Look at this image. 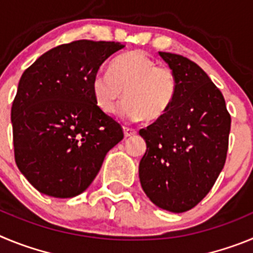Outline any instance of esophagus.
<instances>
[{
	"instance_id": "esophagus-1",
	"label": "esophagus",
	"mask_w": 253,
	"mask_h": 253,
	"mask_svg": "<svg viewBox=\"0 0 253 253\" xmlns=\"http://www.w3.org/2000/svg\"><path fill=\"white\" fill-rule=\"evenodd\" d=\"M134 134H137V130H135V129L128 128V126H124V135H125V138L131 137V135H134Z\"/></svg>"
}]
</instances>
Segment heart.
Listing matches in <instances>:
<instances>
[{"label":"heart","mask_w":253,"mask_h":253,"mask_svg":"<svg viewBox=\"0 0 253 253\" xmlns=\"http://www.w3.org/2000/svg\"><path fill=\"white\" fill-rule=\"evenodd\" d=\"M93 100L101 113L110 115L120 99L119 115L126 120H157L169 110L177 92V78L167 64L142 50L116 57L109 72H97L91 82Z\"/></svg>","instance_id":"b5f03b06"}]
</instances>
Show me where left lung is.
<instances>
[{
  "label": "left lung",
  "mask_w": 253,
  "mask_h": 253,
  "mask_svg": "<svg viewBox=\"0 0 253 253\" xmlns=\"http://www.w3.org/2000/svg\"><path fill=\"white\" fill-rule=\"evenodd\" d=\"M160 55L175 72L177 92L169 110L139 130L147 143L139 178L153 204L182 213L202 202L224 167L231 115L222 92L195 62Z\"/></svg>",
  "instance_id": "obj_1"
}]
</instances>
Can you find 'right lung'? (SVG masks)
I'll return each mask as SVG.
<instances>
[{
    "label": "right lung",
    "instance_id": "add662e5",
    "mask_svg": "<svg viewBox=\"0 0 253 253\" xmlns=\"http://www.w3.org/2000/svg\"><path fill=\"white\" fill-rule=\"evenodd\" d=\"M124 46L76 40L48 50L22 73L11 107L13 151L39 193H84L124 138L122 125L97 109L91 90L101 64Z\"/></svg>",
    "mask_w": 253,
    "mask_h": 253
}]
</instances>
